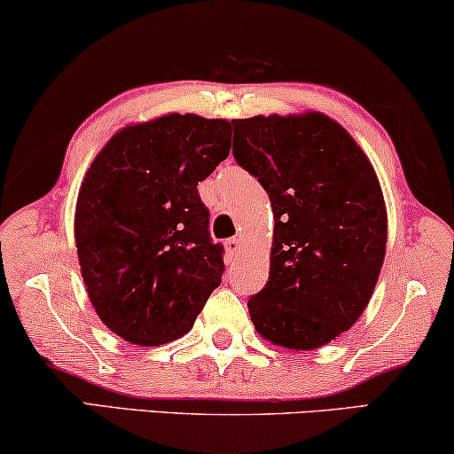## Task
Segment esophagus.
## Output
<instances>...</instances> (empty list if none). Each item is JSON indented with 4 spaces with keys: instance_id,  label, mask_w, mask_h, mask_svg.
Returning <instances> with one entry per match:
<instances>
[{
    "instance_id": "1",
    "label": "esophagus",
    "mask_w": 454,
    "mask_h": 454,
    "mask_svg": "<svg viewBox=\"0 0 454 454\" xmlns=\"http://www.w3.org/2000/svg\"><path fill=\"white\" fill-rule=\"evenodd\" d=\"M225 250H227L229 256H238L239 250H241V241H239L238 238L227 239V241H225Z\"/></svg>"
}]
</instances>
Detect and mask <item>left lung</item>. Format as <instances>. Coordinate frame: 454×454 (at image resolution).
<instances>
[{"instance_id": "1", "label": "left lung", "mask_w": 454, "mask_h": 454, "mask_svg": "<svg viewBox=\"0 0 454 454\" xmlns=\"http://www.w3.org/2000/svg\"><path fill=\"white\" fill-rule=\"evenodd\" d=\"M231 123L233 157L275 216L269 281L247 301L250 318L270 343L316 349L349 331L374 294L387 254L380 182L349 132L318 111Z\"/></svg>"}]
</instances>
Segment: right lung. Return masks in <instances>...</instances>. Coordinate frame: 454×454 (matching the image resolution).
<instances>
[{
	"label": "right lung",
	"instance_id": "add662e5",
	"mask_svg": "<svg viewBox=\"0 0 454 454\" xmlns=\"http://www.w3.org/2000/svg\"><path fill=\"white\" fill-rule=\"evenodd\" d=\"M229 148V121L169 114L120 129L86 171L74 215L80 272L98 318L128 343L184 337L221 285L223 246L196 185Z\"/></svg>",
	"mask_w": 454,
	"mask_h": 454
}]
</instances>
